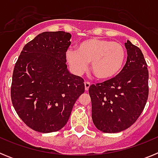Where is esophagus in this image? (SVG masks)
<instances>
[{
  "instance_id": "1",
  "label": "esophagus",
  "mask_w": 158,
  "mask_h": 158,
  "mask_svg": "<svg viewBox=\"0 0 158 158\" xmlns=\"http://www.w3.org/2000/svg\"><path fill=\"white\" fill-rule=\"evenodd\" d=\"M90 85H91V84L89 83V81H86L85 82V89L86 91H88L89 89V87H90Z\"/></svg>"
}]
</instances>
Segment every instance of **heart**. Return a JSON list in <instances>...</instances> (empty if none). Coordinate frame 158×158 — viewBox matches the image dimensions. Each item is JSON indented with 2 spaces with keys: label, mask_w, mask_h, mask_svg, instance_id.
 Returning <instances> with one entry per match:
<instances>
[{
  "label": "heart",
  "mask_w": 158,
  "mask_h": 158,
  "mask_svg": "<svg viewBox=\"0 0 158 158\" xmlns=\"http://www.w3.org/2000/svg\"><path fill=\"white\" fill-rule=\"evenodd\" d=\"M65 58L72 70L81 74L91 62V71L97 79L108 81L120 73L126 59L123 45L116 42L93 38L81 42L77 51L68 50Z\"/></svg>",
  "instance_id": "obj_1"
}]
</instances>
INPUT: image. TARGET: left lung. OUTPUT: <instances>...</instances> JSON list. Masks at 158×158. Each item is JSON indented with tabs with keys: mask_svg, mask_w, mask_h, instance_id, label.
<instances>
[{
	"mask_svg": "<svg viewBox=\"0 0 158 158\" xmlns=\"http://www.w3.org/2000/svg\"><path fill=\"white\" fill-rule=\"evenodd\" d=\"M127 62L115 77L92 85V118L104 133H118L136 122L149 94V72L142 51L127 40Z\"/></svg>",
	"mask_w": 158,
	"mask_h": 158,
	"instance_id": "8db88e82",
	"label": "left lung"
}]
</instances>
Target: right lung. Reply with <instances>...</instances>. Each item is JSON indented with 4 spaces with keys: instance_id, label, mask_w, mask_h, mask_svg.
<instances>
[{
    "instance_id": "1",
    "label": "right lung",
    "mask_w": 158,
    "mask_h": 158,
    "mask_svg": "<svg viewBox=\"0 0 158 158\" xmlns=\"http://www.w3.org/2000/svg\"><path fill=\"white\" fill-rule=\"evenodd\" d=\"M71 35L45 31L23 47L14 67L11 99L27 127L41 133L62 129L78 97L83 78L67 69L65 52Z\"/></svg>"
}]
</instances>
